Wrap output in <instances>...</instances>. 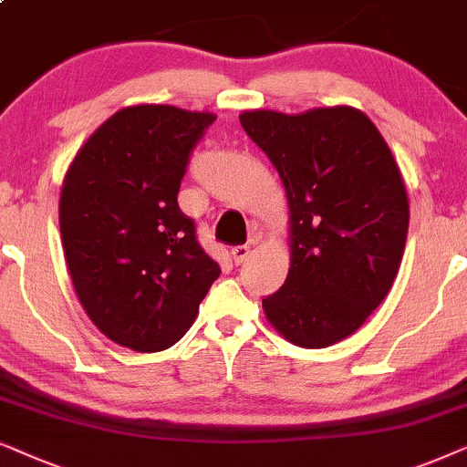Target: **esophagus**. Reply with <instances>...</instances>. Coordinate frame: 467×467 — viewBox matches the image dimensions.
Here are the masks:
<instances>
[{
  "label": "esophagus",
  "mask_w": 467,
  "mask_h": 467,
  "mask_svg": "<svg viewBox=\"0 0 467 467\" xmlns=\"http://www.w3.org/2000/svg\"><path fill=\"white\" fill-rule=\"evenodd\" d=\"M230 254H233L234 263L241 265V263H245L247 256H250V247H247V245H234L233 252H230Z\"/></svg>",
  "instance_id": "obj_1"
}]
</instances>
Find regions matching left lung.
<instances>
[{"label": "left lung", "mask_w": 467, "mask_h": 467, "mask_svg": "<svg viewBox=\"0 0 467 467\" xmlns=\"http://www.w3.org/2000/svg\"><path fill=\"white\" fill-rule=\"evenodd\" d=\"M269 155L290 204V271L263 298L301 348L337 344L389 295L408 237V194L382 134L350 107L239 117Z\"/></svg>", "instance_id": "1"}]
</instances>
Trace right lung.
Listing matches in <instances>:
<instances>
[{"label": "right lung", "mask_w": 467, "mask_h": 467, "mask_svg": "<svg viewBox=\"0 0 467 467\" xmlns=\"http://www.w3.org/2000/svg\"><path fill=\"white\" fill-rule=\"evenodd\" d=\"M213 121L169 104L123 109L66 175L59 228L74 290L93 325L130 350L177 344L220 277L177 202L192 151Z\"/></svg>", "instance_id": "1"}]
</instances>
